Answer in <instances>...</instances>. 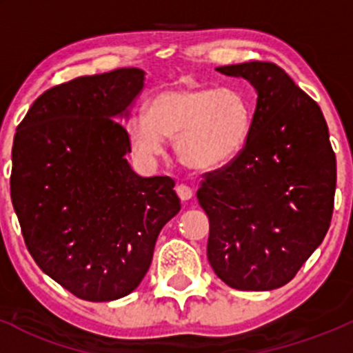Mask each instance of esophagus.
I'll use <instances>...</instances> for the list:
<instances>
[{"label":"esophagus","mask_w":353,"mask_h":353,"mask_svg":"<svg viewBox=\"0 0 353 353\" xmlns=\"http://www.w3.org/2000/svg\"><path fill=\"white\" fill-rule=\"evenodd\" d=\"M176 193L183 201H188V199L193 198V188L188 186V184H177Z\"/></svg>","instance_id":"obj_1"}]
</instances>
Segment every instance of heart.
I'll list each match as a JSON object with an SVG mask.
<instances>
[{
  "label": "heart",
  "instance_id": "1",
  "mask_svg": "<svg viewBox=\"0 0 353 353\" xmlns=\"http://www.w3.org/2000/svg\"><path fill=\"white\" fill-rule=\"evenodd\" d=\"M252 130V105L239 88L183 87L157 92L147 114L126 123L128 140L138 157L163 154V140H176L186 167L210 172L232 162L244 150Z\"/></svg>",
  "mask_w": 353,
  "mask_h": 353
}]
</instances>
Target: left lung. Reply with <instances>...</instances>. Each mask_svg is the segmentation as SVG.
Here are the masks:
<instances>
[{"mask_svg": "<svg viewBox=\"0 0 353 353\" xmlns=\"http://www.w3.org/2000/svg\"><path fill=\"white\" fill-rule=\"evenodd\" d=\"M258 92L244 150L203 174L196 193L210 220L206 254L237 290L290 282L325 239L333 215L336 157L319 105L268 61L220 66Z\"/></svg>", "mask_w": 353, "mask_h": 353, "instance_id": "obj_1", "label": "left lung"}]
</instances>
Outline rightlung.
Segmentation results:
<instances>
[{"label":"right lung","instance_id":"add662e5","mask_svg":"<svg viewBox=\"0 0 353 353\" xmlns=\"http://www.w3.org/2000/svg\"><path fill=\"white\" fill-rule=\"evenodd\" d=\"M145 85L119 68L46 90L19 124L10 190L39 268L77 297L131 294L150 268L162 227L181 201L169 176L130 167L126 128L116 121Z\"/></svg>","mask_w":353,"mask_h":353}]
</instances>
